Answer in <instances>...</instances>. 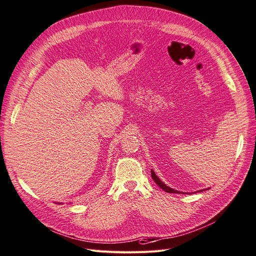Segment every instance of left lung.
Masks as SVG:
<instances>
[{
	"label": "left lung",
	"mask_w": 256,
	"mask_h": 256,
	"mask_svg": "<svg viewBox=\"0 0 256 256\" xmlns=\"http://www.w3.org/2000/svg\"><path fill=\"white\" fill-rule=\"evenodd\" d=\"M150 174H152V178H153V180L156 182V184L157 186H159L160 188H162V190L164 191H166V193H182V192H179V191H177V190H174V188H170V186H168L166 184H164L162 180H160V179H159V177L155 174V172L153 171V170H150ZM202 191H204V190H200V192ZM206 191V190H204ZM198 192H200V191H198ZM182 194H184V193H182ZM188 194V193H186Z\"/></svg>",
	"instance_id": "1"
}]
</instances>
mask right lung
I'll return each mask as SVG.
<instances>
[{"label":"right lung","mask_w":256,"mask_h":256,"mask_svg":"<svg viewBox=\"0 0 256 256\" xmlns=\"http://www.w3.org/2000/svg\"><path fill=\"white\" fill-rule=\"evenodd\" d=\"M61 204H62V202H61Z\"/></svg>","instance_id":"obj_1"}]
</instances>
